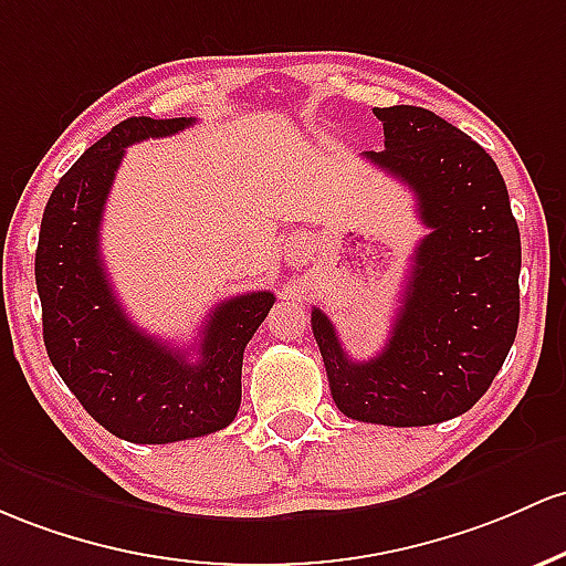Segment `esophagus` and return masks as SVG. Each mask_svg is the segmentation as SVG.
<instances>
[{
    "mask_svg": "<svg viewBox=\"0 0 566 566\" xmlns=\"http://www.w3.org/2000/svg\"><path fill=\"white\" fill-rule=\"evenodd\" d=\"M312 241L306 239V235H293V239L287 241V247H284V258H287L290 265H303L308 260V254H312Z\"/></svg>",
    "mask_w": 566,
    "mask_h": 566,
    "instance_id": "1",
    "label": "esophagus"
}]
</instances>
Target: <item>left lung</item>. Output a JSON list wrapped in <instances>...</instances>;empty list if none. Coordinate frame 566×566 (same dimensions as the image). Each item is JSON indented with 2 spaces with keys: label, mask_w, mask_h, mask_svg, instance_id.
I'll return each mask as SVG.
<instances>
[{
  "label": "left lung",
  "mask_w": 566,
  "mask_h": 566,
  "mask_svg": "<svg viewBox=\"0 0 566 566\" xmlns=\"http://www.w3.org/2000/svg\"><path fill=\"white\" fill-rule=\"evenodd\" d=\"M384 150L370 164L406 182L430 233L419 241L392 335L354 363L312 308L331 395L349 419L427 427L470 411L518 331L521 235L505 179L478 142L430 109L376 107Z\"/></svg>",
  "instance_id": "1"
}]
</instances>
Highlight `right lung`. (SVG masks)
Instances as JSON below:
<instances>
[{
  "mask_svg": "<svg viewBox=\"0 0 566 566\" xmlns=\"http://www.w3.org/2000/svg\"><path fill=\"white\" fill-rule=\"evenodd\" d=\"M190 123L196 117L117 123L59 179L42 214L34 279L48 357L80 406L128 443H177L231 424L244 349L276 301L258 290L217 303L190 363L185 349L139 331L112 290L98 231L123 153Z\"/></svg>",
  "mask_w": 566,
  "mask_h": 566,
  "instance_id": "add662e5",
  "label": "right lung"
}]
</instances>
